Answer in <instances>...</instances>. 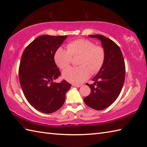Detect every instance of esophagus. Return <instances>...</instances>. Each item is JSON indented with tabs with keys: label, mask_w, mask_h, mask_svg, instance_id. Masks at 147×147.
<instances>
[{
	"label": "esophagus",
	"mask_w": 147,
	"mask_h": 147,
	"mask_svg": "<svg viewBox=\"0 0 147 147\" xmlns=\"http://www.w3.org/2000/svg\"><path fill=\"white\" fill-rule=\"evenodd\" d=\"M73 87H81V85H76V84H73Z\"/></svg>",
	"instance_id": "34e87169"
}]
</instances>
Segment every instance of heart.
<instances>
[{
  "label": "heart",
  "instance_id": "heart-1",
  "mask_svg": "<svg viewBox=\"0 0 147 147\" xmlns=\"http://www.w3.org/2000/svg\"><path fill=\"white\" fill-rule=\"evenodd\" d=\"M80 56V67H69L63 71L62 78L74 84H80L87 80L90 73L96 74L101 69L105 59V51L100 46H96L87 39H77L69 42L67 50L59 48L55 53L54 59L61 69L69 65L72 57Z\"/></svg>",
  "mask_w": 147,
  "mask_h": 147
}]
</instances>
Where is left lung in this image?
I'll list each match as a JSON object with an SVG mask.
<instances>
[{
	"label": "left lung",
	"instance_id": "left-lung-1",
	"mask_svg": "<svg viewBox=\"0 0 147 147\" xmlns=\"http://www.w3.org/2000/svg\"><path fill=\"white\" fill-rule=\"evenodd\" d=\"M88 36L100 40L105 51V59L101 69L92 79L94 84L87 83L91 93L83 100L91 108L102 110L110 106L122 90L125 74L124 59L120 48L112 40L99 34Z\"/></svg>",
	"mask_w": 147,
	"mask_h": 147
}]
</instances>
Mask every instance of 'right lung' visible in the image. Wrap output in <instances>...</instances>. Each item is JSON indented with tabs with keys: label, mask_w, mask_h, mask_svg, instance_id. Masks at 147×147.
Returning <instances> with one entry per match:
<instances>
[{
	"label": "right lung",
	"mask_w": 147,
	"mask_h": 147,
	"mask_svg": "<svg viewBox=\"0 0 147 147\" xmlns=\"http://www.w3.org/2000/svg\"><path fill=\"white\" fill-rule=\"evenodd\" d=\"M67 36L42 35L28 45L23 52L19 79L25 98L36 110L51 113L64 105L71 85L65 80L53 82L60 74L54 55Z\"/></svg>",
	"instance_id": "right-lung-1"
}]
</instances>
